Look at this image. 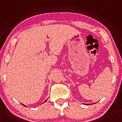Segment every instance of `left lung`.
<instances>
[{
    "mask_svg": "<svg viewBox=\"0 0 122 122\" xmlns=\"http://www.w3.org/2000/svg\"><path fill=\"white\" fill-rule=\"evenodd\" d=\"M91 104H86V105H91Z\"/></svg>",
    "mask_w": 122,
    "mask_h": 122,
    "instance_id": "left-lung-1",
    "label": "left lung"
}]
</instances>
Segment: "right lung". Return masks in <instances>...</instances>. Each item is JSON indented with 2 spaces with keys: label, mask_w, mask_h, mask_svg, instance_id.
<instances>
[{
  "label": "right lung",
  "mask_w": 122,
  "mask_h": 122,
  "mask_svg": "<svg viewBox=\"0 0 122 122\" xmlns=\"http://www.w3.org/2000/svg\"><path fill=\"white\" fill-rule=\"evenodd\" d=\"M46 101H47V100H46V101H44V103H45V102H46ZM22 105H23V106H26L25 105H24V104H22Z\"/></svg>",
  "instance_id": "add662e5"
}]
</instances>
